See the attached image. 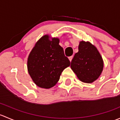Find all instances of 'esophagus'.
Wrapping results in <instances>:
<instances>
[{
  "mask_svg": "<svg viewBox=\"0 0 120 120\" xmlns=\"http://www.w3.org/2000/svg\"><path fill=\"white\" fill-rule=\"evenodd\" d=\"M72 57H73V56H70V57H68L69 60H70V61H71V60H72Z\"/></svg>",
  "mask_w": 120,
  "mask_h": 120,
  "instance_id": "34e87169",
  "label": "esophagus"
}]
</instances>
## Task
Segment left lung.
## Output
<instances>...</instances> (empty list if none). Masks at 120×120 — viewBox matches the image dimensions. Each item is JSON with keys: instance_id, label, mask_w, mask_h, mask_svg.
I'll return each instance as SVG.
<instances>
[{"instance_id": "8db88e82", "label": "left lung", "mask_w": 120, "mask_h": 120, "mask_svg": "<svg viewBox=\"0 0 120 120\" xmlns=\"http://www.w3.org/2000/svg\"><path fill=\"white\" fill-rule=\"evenodd\" d=\"M71 68L79 80L92 83L99 78L103 68V62L100 53L90 42L81 41L78 52L75 54Z\"/></svg>"}]
</instances>
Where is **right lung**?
Returning a JSON list of instances; mask_svg holds the SVG:
<instances>
[{"mask_svg":"<svg viewBox=\"0 0 120 120\" xmlns=\"http://www.w3.org/2000/svg\"><path fill=\"white\" fill-rule=\"evenodd\" d=\"M59 39L48 35L41 38L29 55L28 70L35 84L41 88L49 89L55 85L64 70L70 65L59 45Z\"/></svg>","mask_w":120,"mask_h":120,"instance_id":"right-lung-1","label":"right lung"}]
</instances>
